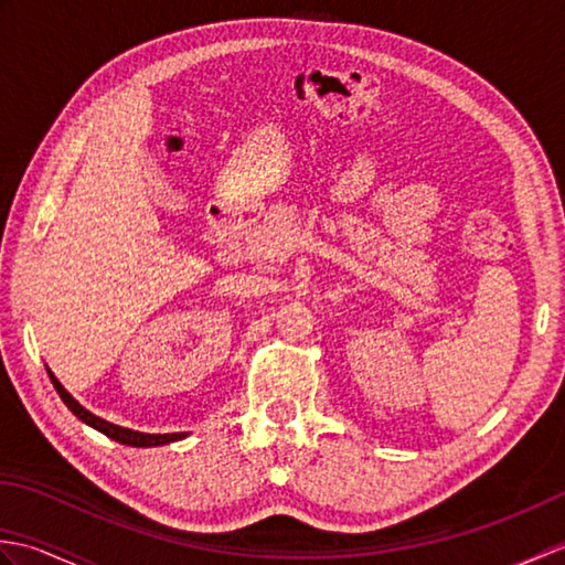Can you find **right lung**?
I'll list each match as a JSON object with an SVG mask.
<instances>
[{
    "label": "right lung",
    "mask_w": 565,
    "mask_h": 565,
    "mask_svg": "<svg viewBox=\"0 0 565 565\" xmlns=\"http://www.w3.org/2000/svg\"><path fill=\"white\" fill-rule=\"evenodd\" d=\"M47 376H51L53 386L57 391L60 398H63V403L70 407L72 415H77L84 425H89L94 429H99L102 435H106L109 439L118 441V444H128V447H162V444H170V441H179L186 437V431H172V435H146V431H136V429H128V427H118L114 423H106V419L97 417L94 413H89L87 407H82L72 395L63 388V383H60L53 371L47 369Z\"/></svg>",
    "instance_id": "obj_1"
}]
</instances>
